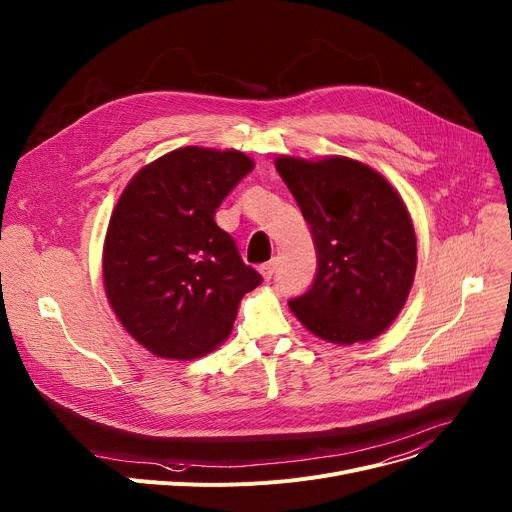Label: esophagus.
Here are the masks:
<instances>
[{
	"label": "esophagus",
	"mask_w": 512,
	"mask_h": 512,
	"mask_svg": "<svg viewBox=\"0 0 512 512\" xmlns=\"http://www.w3.org/2000/svg\"><path fill=\"white\" fill-rule=\"evenodd\" d=\"M259 271H261V276H263V280H265V282H269V280H271V276H274V271H276V261H269V263H263V265L259 267Z\"/></svg>",
	"instance_id": "1"
}]
</instances>
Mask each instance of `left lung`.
<instances>
[{"mask_svg":"<svg viewBox=\"0 0 512 512\" xmlns=\"http://www.w3.org/2000/svg\"><path fill=\"white\" fill-rule=\"evenodd\" d=\"M276 168L317 249L315 282L288 302L292 313L333 344L381 335L416 276V232L403 199L377 170L344 156H280Z\"/></svg>","mask_w":512,"mask_h":512,"instance_id":"left-lung-1","label":"left lung"}]
</instances>
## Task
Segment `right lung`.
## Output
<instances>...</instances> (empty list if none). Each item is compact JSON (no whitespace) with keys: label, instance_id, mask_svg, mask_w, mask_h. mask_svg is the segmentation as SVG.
<instances>
[{"label":"right lung","instance_id":"1","mask_svg":"<svg viewBox=\"0 0 512 512\" xmlns=\"http://www.w3.org/2000/svg\"><path fill=\"white\" fill-rule=\"evenodd\" d=\"M255 162L187 146L144 166L113 210L102 278L127 333L158 358L191 360L230 335L238 302L261 284L214 216Z\"/></svg>","mask_w":512,"mask_h":512}]
</instances>
